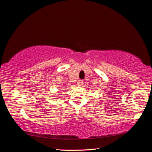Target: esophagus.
I'll return each mask as SVG.
<instances>
[{"label":"esophagus","instance_id":"1","mask_svg":"<svg viewBox=\"0 0 152 152\" xmlns=\"http://www.w3.org/2000/svg\"><path fill=\"white\" fill-rule=\"evenodd\" d=\"M82 82H83V80H78V83L79 84H81V83H82Z\"/></svg>","mask_w":152,"mask_h":152}]
</instances>
